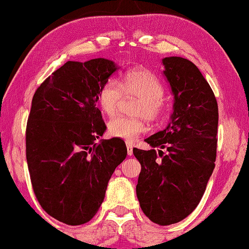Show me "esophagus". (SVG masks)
Listing matches in <instances>:
<instances>
[{
  "mask_svg": "<svg viewBox=\"0 0 249 249\" xmlns=\"http://www.w3.org/2000/svg\"><path fill=\"white\" fill-rule=\"evenodd\" d=\"M126 147H127V155H133V146L131 145L130 142H126Z\"/></svg>",
  "mask_w": 249,
  "mask_h": 249,
  "instance_id": "esophagus-1",
  "label": "esophagus"
}]
</instances>
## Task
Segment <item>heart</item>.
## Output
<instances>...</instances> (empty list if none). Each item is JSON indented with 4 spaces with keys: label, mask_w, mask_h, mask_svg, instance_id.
I'll list each match as a JSON object with an SVG mask.
<instances>
[{
    "label": "heart",
    "mask_w": 249,
    "mask_h": 249,
    "mask_svg": "<svg viewBox=\"0 0 249 249\" xmlns=\"http://www.w3.org/2000/svg\"><path fill=\"white\" fill-rule=\"evenodd\" d=\"M125 94L136 96L142 100L137 113L155 121L162 112V100L164 88L158 77L146 70H137L125 74L121 81L109 80L104 83L98 92L97 101L102 111L107 116L116 115ZM147 131L142 119H131L126 117H115L107 123V132L111 137L119 138L132 142L142 133Z\"/></svg>",
    "instance_id": "b5f03b06"
}]
</instances>
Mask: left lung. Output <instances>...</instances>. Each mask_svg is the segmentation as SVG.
<instances>
[{
	"label": "left lung",
	"instance_id": "obj_1",
	"mask_svg": "<svg viewBox=\"0 0 249 249\" xmlns=\"http://www.w3.org/2000/svg\"><path fill=\"white\" fill-rule=\"evenodd\" d=\"M162 65L174 96L173 113L164 130L145 139L152 149L133 148V154L142 164L136 188L140 208L164 226L188 217L204 195L217 153L218 104L190 60L167 56ZM155 148H160L158 154Z\"/></svg>",
	"mask_w": 249,
	"mask_h": 249
}]
</instances>
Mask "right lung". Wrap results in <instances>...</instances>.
Segmentation results:
<instances>
[{
    "label": "right lung",
    "mask_w": 249,
    "mask_h": 249,
    "mask_svg": "<svg viewBox=\"0 0 249 249\" xmlns=\"http://www.w3.org/2000/svg\"><path fill=\"white\" fill-rule=\"evenodd\" d=\"M119 67L112 60L67 61L36 90L26 125V161L41 208L67 225L91 219L107 182L126 158L124 140L101 139L107 126L96 103Z\"/></svg>",
    "instance_id": "add662e5"
}]
</instances>
